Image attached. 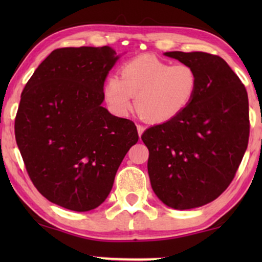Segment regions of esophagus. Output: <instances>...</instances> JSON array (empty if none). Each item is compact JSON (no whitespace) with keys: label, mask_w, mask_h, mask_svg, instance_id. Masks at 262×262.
Listing matches in <instances>:
<instances>
[{"label":"esophagus","mask_w":262,"mask_h":262,"mask_svg":"<svg viewBox=\"0 0 262 262\" xmlns=\"http://www.w3.org/2000/svg\"><path fill=\"white\" fill-rule=\"evenodd\" d=\"M137 131H138V136L141 137V136L143 135V132H144V126L143 125H137Z\"/></svg>","instance_id":"obj_1"}]
</instances>
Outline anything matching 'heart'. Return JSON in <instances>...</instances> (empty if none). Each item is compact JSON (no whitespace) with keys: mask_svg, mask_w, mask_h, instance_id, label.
Instances as JSON below:
<instances>
[{"mask_svg":"<svg viewBox=\"0 0 262 262\" xmlns=\"http://www.w3.org/2000/svg\"><path fill=\"white\" fill-rule=\"evenodd\" d=\"M120 76L111 75L103 83L110 110L125 116L136 108L154 124L170 121L191 105L198 91V75L186 63L171 64L152 55L135 57L121 66Z\"/></svg>","mask_w":262,"mask_h":262,"instance_id":"obj_1","label":"heart"}]
</instances>
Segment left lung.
Wrapping results in <instances>:
<instances>
[{
    "mask_svg": "<svg viewBox=\"0 0 262 262\" xmlns=\"http://www.w3.org/2000/svg\"><path fill=\"white\" fill-rule=\"evenodd\" d=\"M198 75L191 105L175 119L149 127L148 173L161 202L177 210L205 205L234 179L249 139L245 85L227 62L206 52H166Z\"/></svg>",
    "mask_w": 262,
    "mask_h": 262,
    "instance_id": "left-lung-1",
    "label": "left lung"
}]
</instances>
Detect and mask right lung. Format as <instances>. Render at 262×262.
<instances>
[{
  "mask_svg": "<svg viewBox=\"0 0 262 262\" xmlns=\"http://www.w3.org/2000/svg\"><path fill=\"white\" fill-rule=\"evenodd\" d=\"M118 58L110 46L57 49L21 94L15 139L26 170L35 188L64 209L84 212L101 205L138 141L134 121L101 106Z\"/></svg>",
  "mask_w": 262,
  "mask_h": 262,
  "instance_id": "1",
  "label": "right lung"
}]
</instances>
